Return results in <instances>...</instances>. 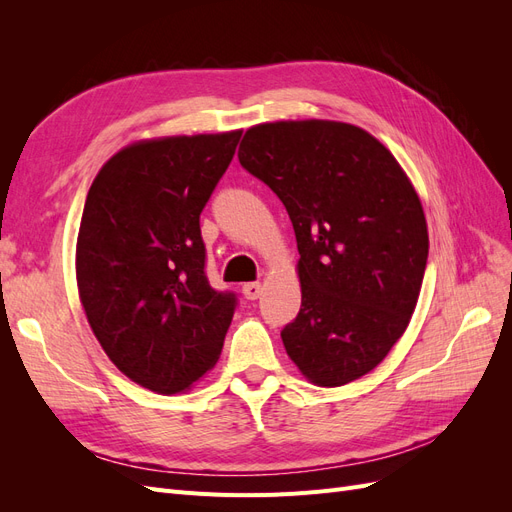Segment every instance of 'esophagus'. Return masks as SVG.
<instances>
[{
	"mask_svg": "<svg viewBox=\"0 0 512 512\" xmlns=\"http://www.w3.org/2000/svg\"><path fill=\"white\" fill-rule=\"evenodd\" d=\"M243 297L250 299V301H256L260 294H262V286L260 282H250V284H243Z\"/></svg>",
	"mask_w": 512,
	"mask_h": 512,
	"instance_id": "esophagus-1",
	"label": "esophagus"
}]
</instances>
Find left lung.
<instances>
[{
	"mask_svg": "<svg viewBox=\"0 0 512 512\" xmlns=\"http://www.w3.org/2000/svg\"><path fill=\"white\" fill-rule=\"evenodd\" d=\"M239 162L282 200L297 237L288 356L318 386L365 376L404 335L423 284L429 237L410 179L374 136L320 119L250 128Z\"/></svg>",
	"mask_w": 512,
	"mask_h": 512,
	"instance_id": "left-lung-1",
	"label": "left lung"
}]
</instances>
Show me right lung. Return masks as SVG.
I'll return each mask as SVG.
<instances>
[{
  "instance_id": "obj_1",
  "label": "right lung",
  "mask_w": 512,
  "mask_h": 512,
  "mask_svg": "<svg viewBox=\"0 0 512 512\" xmlns=\"http://www.w3.org/2000/svg\"><path fill=\"white\" fill-rule=\"evenodd\" d=\"M239 138L136 143L89 188L76 241L81 303L108 359L149 391H185L222 352L237 294L209 284L200 213Z\"/></svg>"
}]
</instances>
